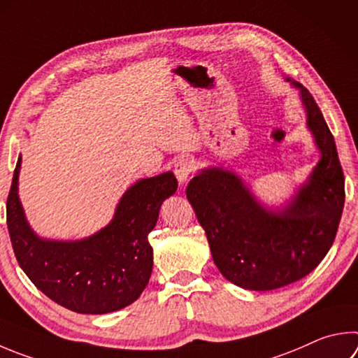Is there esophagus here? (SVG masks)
<instances>
[{
	"mask_svg": "<svg viewBox=\"0 0 358 358\" xmlns=\"http://www.w3.org/2000/svg\"><path fill=\"white\" fill-rule=\"evenodd\" d=\"M194 172V162L187 158H180L173 166V173L180 183H186Z\"/></svg>",
	"mask_w": 358,
	"mask_h": 358,
	"instance_id": "34e87169",
	"label": "esophagus"
}]
</instances>
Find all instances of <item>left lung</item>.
Here are the masks:
<instances>
[{
    "mask_svg": "<svg viewBox=\"0 0 358 358\" xmlns=\"http://www.w3.org/2000/svg\"><path fill=\"white\" fill-rule=\"evenodd\" d=\"M294 84L321 161L289 206L266 211L222 169L201 171L186 187L220 274L245 289L271 291L308 275L327 255L341 220L346 194L334 136L311 94Z\"/></svg>",
    "mask_w": 358,
    "mask_h": 358,
    "instance_id": "1",
    "label": "left lung"
}]
</instances>
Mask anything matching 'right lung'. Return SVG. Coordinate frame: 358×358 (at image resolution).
<instances>
[{
    "instance_id": "obj_1",
    "label": "right lung",
    "mask_w": 358,
    "mask_h": 358,
    "mask_svg": "<svg viewBox=\"0 0 358 358\" xmlns=\"http://www.w3.org/2000/svg\"><path fill=\"white\" fill-rule=\"evenodd\" d=\"M18 158L6 203L10 243L20 268L51 301L75 313L105 315L125 308L147 287L153 268L148 243L159 208L177 191L172 172L144 178L122 197L113 222L83 241H47L26 222L17 194Z\"/></svg>"
}]
</instances>
